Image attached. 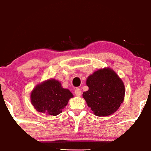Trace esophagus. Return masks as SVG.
Listing matches in <instances>:
<instances>
[{"mask_svg":"<svg viewBox=\"0 0 151 151\" xmlns=\"http://www.w3.org/2000/svg\"><path fill=\"white\" fill-rule=\"evenodd\" d=\"M75 94H76V96H78V97H80V96H81L82 91H80V88H76V89L75 90Z\"/></svg>","mask_w":151,"mask_h":151,"instance_id":"1","label":"esophagus"}]
</instances>
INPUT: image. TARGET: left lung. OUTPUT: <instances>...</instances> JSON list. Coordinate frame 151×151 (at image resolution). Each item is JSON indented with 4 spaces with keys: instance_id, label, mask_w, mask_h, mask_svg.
Returning <instances> with one entry per match:
<instances>
[{
    "instance_id": "obj_1",
    "label": "left lung",
    "mask_w": 151,
    "mask_h": 151,
    "mask_svg": "<svg viewBox=\"0 0 151 151\" xmlns=\"http://www.w3.org/2000/svg\"><path fill=\"white\" fill-rule=\"evenodd\" d=\"M88 90L83 93V98L88 106L97 116H109L115 113L125 95L124 82L110 68L95 71L86 82Z\"/></svg>"
}]
</instances>
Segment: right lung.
<instances>
[{"label":"right lung","instance_id":"right-lung-1","mask_svg":"<svg viewBox=\"0 0 151 151\" xmlns=\"http://www.w3.org/2000/svg\"><path fill=\"white\" fill-rule=\"evenodd\" d=\"M73 96L55 79L47 80L37 84L31 93V102L35 109L46 115H57L67 106Z\"/></svg>","mask_w":151,"mask_h":151}]
</instances>
